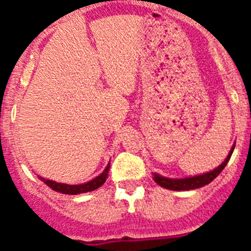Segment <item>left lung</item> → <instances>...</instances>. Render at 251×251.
<instances>
[{"label":"left lung","instance_id":"8db88e82","mask_svg":"<svg viewBox=\"0 0 251 251\" xmlns=\"http://www.w3.org/2000/svg\"><path fill=\"white\" fill-rule=\"evenodd\" d=\"M234 148L235 146H233L230 153L226 157V159L222 163L218 168H215L214 171L209 172V173L201 174V176H190V178H184V179H171V178H164L162 176H158V174H154V180L159 184L160 187L167 188V189L171 190H190V189H197V188H201L206 184L210 183L211 180H214L222 171L225 168V165L227 164L229 159H230L231 154H233Z\"/></svg>","mask_w":251,"mask_h":251}]
</instances>
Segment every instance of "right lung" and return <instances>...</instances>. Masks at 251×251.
Instances as JSON below:
<instances>
[{
  "label": "right lung",
  "instance_id": "add662e5",
  "mask_svg": "<svg viewBox=\"0 0 251 251\" xmlns=\"http://www.w3.org/2000/svg\"><path fill=\"white\" fill-rule=\"evenodd\" d=\"M108 171H109V164L107 165V168L104 169L102 174H100L98 176H96L94 179H92L91 181L88 183H84V184H79V185H68V184H62V183H56L53 180H48V179L42 178L40 176L41 180L43 183H46L50 188H52L53 190L59 193H63V194H71V195H75V194H79V193H87V192H92V190L97 189L100 188V185H103L107 179L108 176Z\"/></svg>",
  "mask_w": 251,
  "mask_h": 251
}]
</instances>
